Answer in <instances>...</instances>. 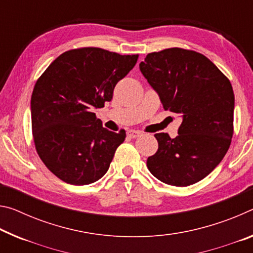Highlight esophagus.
<instances>
[{
	"mask_svg": "<svg viewBox=\"0 0 253 253\" xmlns=\"http://www.w3.org/2000/svg\"><path fill=\"white\" fill-rule=\"evenodd\" d=\"M127 135L129 136L130 138H136V137H138V136L142 135V131L135 130V129H130V130L127 131Z\"/></svg>",
	"mask_w": 253,
	"mask_h": 253,
	"instance_id": "1",
	"label": "esophagus"
}]
</instances>
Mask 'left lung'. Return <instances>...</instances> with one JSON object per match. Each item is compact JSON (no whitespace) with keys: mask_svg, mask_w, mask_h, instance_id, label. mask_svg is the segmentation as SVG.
I'll use <instances>...</instances> for the list:
<instances>
[{"mask_svg":"<svg viewBox=\"0 0 253 253\" xmlns=\"http://www.w3.org/2000/svg\"><path fill=\"white\" fill-rule=\"evenodd\" d=\"M139 70L164 109L182 117L175 138L154 135L159 148L147 159L148 170L171 186L200 181L231 145L234 93L230 80L206 56L178 47L147 54Z\"/></svg>","mask_w":253,"mask_h":253,"instance_id":"left-lung-1","label":"left lung"}]
</instances>
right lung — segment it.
I'll return each instance as SVG.
<instances>
[{
    "label": "right lung",
    "mask_w": 253,
    "mask_h": 253,
    "mask_svg": "<svg viewBox=\"0 0 253 253\" xmlns=\"http://www.w3.org/2000/svg\"><path fill=\"white\" fill-rule=\"evenodd\" d=\"M137 58L97 47L71 49L59 55L36 82L31 95L36 151L64 182L93 183L109 169L126 131L103 128L92 111L111 101L116 84Z\"/></svg>",
    "instance_id": "obj_1"
}]
</instances>
